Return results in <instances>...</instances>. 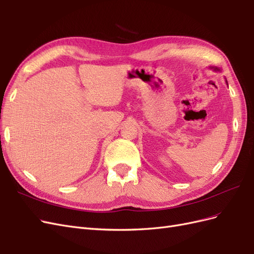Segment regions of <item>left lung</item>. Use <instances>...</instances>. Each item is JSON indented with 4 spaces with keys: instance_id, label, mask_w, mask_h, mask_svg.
I'll use <instances>...</instances> for the list:
<instances>
[{
    "instance_id": "left-lung-1",
    "label": "left lung",
    "mask_w": 254,
    "mask_h": 254,
    "mask_svg": "<svg viewBox=\"0 0 254 254\" xmlns=\"http://www.w3.org/2000/svg\"><path fill=\"white\" fill-rule=\"evenodd\" d=\"M211 68H213V70H214V71H220V70H219V68H218V67H214V66H212V67H211ZM226 83H227V84H228V81H227V79H226Z\"/></svg>"
}]
</instances>
